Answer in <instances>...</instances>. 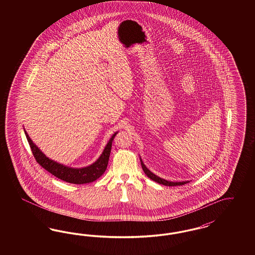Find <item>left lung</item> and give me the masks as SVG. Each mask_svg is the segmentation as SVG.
<instances>
[{"mask_svg":"<svg viewBox=\"0 0 255 255\" xmlns=\"http://www.w3.org/2000/svg\"><path fill=\"white\" fill-rule=\"evenodd\" d=\"M140 163H141V166H142V169L144 171V173L146 174V176L148 178H150L152 181H155L156 182H158L159 184H163V185H166V186H176V185H182L184 183H187L189 182V181H184V182H170L167 180H164L162 178H159L157 175H155L154 173H152L150 170L148 169L145 166V164L143 163L142 159L140 158Z\"/></svg>","mask_w":255,"mask_h":255,"instance_id":"1","label":"left lung"}]
</instances>
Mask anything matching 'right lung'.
Masks as SVG:
<instances>
[{
  "label": "right lung",
  "mask_w": 255,
  "mask_h": 255,
  "mask_svg": "<svg viewBox=\"0 0 255 255\" xmlns=\"http://www.w3.org/2000/svg\"><path fill=\"white\" fill-rule=\"evenodd\" d=\"M24 131L37 162L44 169L49 171V173H51L56 178L60 179L64 182L74 183V184H84V183L95 182L99 177L102 176V174L105 172L108 165L113 140L118 133V132H116L112 135L108 143L105 146L102 154L94 163L85 167L75 168V167H69L67 165H64L51 158H48L40 150V148H38V146L32 141V139L29 137L28 133H26L24 129Z\"/></svg>",
  "instance_id": "right-lung-1"
}]
</instances>
